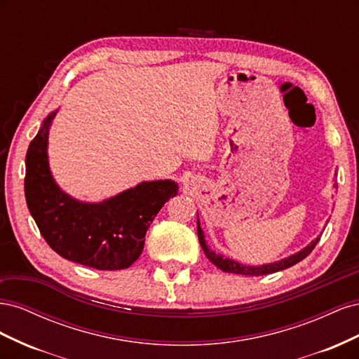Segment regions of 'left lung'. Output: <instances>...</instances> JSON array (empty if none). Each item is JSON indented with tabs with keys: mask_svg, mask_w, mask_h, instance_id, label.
Listing matches in <instances>:
<instances>
[{
	"mask_svg": "<svg viewBox=\"0 0 359 359\" xmlns=\"http://www.w3.org/2000/svg\"><path fill=\"white\" fill-rule=\"evenodd\" d=\"M334 187L337 189V184H334ZM198 236H199V243H201V247L203 250V253H205L206 257H208V260H210L211 264H214L217 268H220L222 271H224V273L243 274V276H266V274L277 273V271H281V269H286L289 266H293L295 264L301 262L304 257H307L311 253V250L316 247V244L320 240V236H318L316 240H313L309 245H306L302 250H299V252H297L295 255H290V256H287L285 259H280V260H277V262H271V264H264V265L253 266V265L240 264V262H236V260L229 259V257H223V255L215 253L212 248H210V245L206 244L205 233H203L202 227H201L199 214H198Z\"/></svg>",
	"mask_w": 359,
	"mask_h": 359,
	"instance_id": "1",
	"label": "left lung"
}]
</instances>
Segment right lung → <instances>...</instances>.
Segmentation results:
<instances>
[{
	"instance_id": "right-lung-1",
	"label": "right lung",
	"mask_w": 359,
	"mask_h": 359,
	"mask_svg": "<svg viewBox=\"0 0 359 359\" xmlns=\"http://www.w3.org/2000/svg\"><path fill=\"white\" fill-rule=\"evenodd\" d=\"M58 111L43 119L25 158V199L40 233L61 257L95 269H126L140 256L145 233L178 184L142 181L102 202L62 191L49 168V130Z\"/></svg>"
}]
</instances>
